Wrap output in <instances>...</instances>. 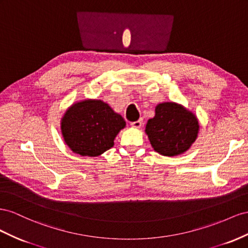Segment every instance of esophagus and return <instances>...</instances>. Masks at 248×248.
<instances>
[{
	"mask_svg": "<svg viewBox=\"0 0 248 248\" xmlns=\"http://www.w3.org/2000/svg\"><path fill=\"white\" fill-rule=\"evenodd\" d=\"M131 125L133 128H136V129L141 128V125H142V119H139V120H136V122L131 123Z\"/></svg>",
	"mask_w": 248,
	"mask_h": 248,
	"instance_id": "esophagus-1",
	"label": "esophagus"
}]
</instances>
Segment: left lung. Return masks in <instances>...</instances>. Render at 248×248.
I'll list each match as a JSON object with an SVG mask.
<instances>
[{
	"instance_id": "1",
	"label": "left lung",
	"mask_w": 248,
	"mask_h": 248,
	"mask_svg": "<svg viewBox=\"0 0 248 248\" xmlns=\"http://www.w3.org/2000/svg\"><path fill=\"white\" fill-rule=\"evenodd\" d=\"M145 128L154 150L168 157L185 153L199 134V120L192 112L175 103H162Z\"/></svg>"
}]
</instances>
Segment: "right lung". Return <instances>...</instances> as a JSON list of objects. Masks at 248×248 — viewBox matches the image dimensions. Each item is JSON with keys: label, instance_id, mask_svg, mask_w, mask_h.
Wrapping results in <instances>:
<instances>
[{"label": "right lung", "instance_id": "obj_1", "mask_svg": "<svg viewBox=\"0 0 248 248\" xmlns=\"http://www.w3.org/2000/svg\"><path fill=\"white\" fill-rule=\"evenodd\" d=\"M124 126L123 116L101 100L74 104L61 120L65 143L74 153L88 157H96L111 148Z\"/></svg>", "mask_w": 248, "mask_h": 248}]
</instances>
